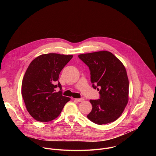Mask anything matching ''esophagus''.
<instances>
[{
  "label": "esophagus",
  "instance_id": "1",
  "mask_svg": "<svg viewBox=\"0 0 156 156\" xmlns=\"http://www.w3.org/2000/svg\"><path fill=\"white\" fill-rule=\"evenodd\" d=\"M76 101H78V102H83V101H84V99L83 98H80V99H75Z\"/></svg>",
  "mask_w": 156,
  "mask_h": 156
}]
</instances>
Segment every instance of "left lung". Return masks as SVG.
<instances>
[{"instance_id": "left-lung-1", "label": "left lung", "mask_w": 156, "mask_h": 156, "mask_svg": "<svg viewBox=\"0 0 156 156\" xmlns=\"http://www.w3.org/2000/svg\"><path fill=\"white\" fill-rule=\"evenodd\" d=\"M90 69L94 89L99 91V99L90 100L89 120L98 125L116 120L128 101L129 81L124 65L113 54L99 51L78 55Z\"/></svg>"}]
</instances>
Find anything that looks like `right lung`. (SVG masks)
<instances>
[{"instance_id":"right-lung-1","label":"right lung","mask_w":156,"mask_h":156,"mask_svg":"<svg viewBox=\"0 0 156 156\" xmlns=\"http://www.w3.org/2000/svg\"><path fill=\"white\" fill-rule=\"evenodd\" d=\"M73 55L42 54L34 59L25 72L21 84V94L29 114L42 122L57 118L70 98L62 95L59 74ZM59 87L60 91H55Z\"/></svg>"}]
</instances>
